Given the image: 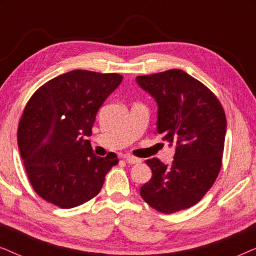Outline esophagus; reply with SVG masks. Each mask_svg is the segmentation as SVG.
Wrapping results in <instances>:
<instances>
[{
    "mask_svg": "<svg viewBox=\"0 0 256 256\" xmlns=\"http://www.w3.org/2000/svg\"><path fill=\"white\" fill-rule=\"evenodd\" d=\"M124 160L127 163H129V164H138V163H141V160L136 158V157H132V156H124Z\"/></svg>",
    "mask_w": 256,
    "mask_h": 256,
    "instance_id": "34e87169",
    "label": "esophagus"
}]
</instances>
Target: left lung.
Returning a JSON list of instances; mask_svg holds the SVG:
<instances>
[{
  "mask_svg": "<svg viewBox=\"0 0 256 256\" xmlns=\"http://www.w3.org/2000/svg\"><path fill=\"white\" fill-rule=\"evenodd\" d=\"M136 82L155 99L156 132L174 146V162L166 166L146 160L152 176L140 194L162 213L191 208L210 190L222 168L226 116L216 96L182 70L136 76Z\"/></svg>",
  "mask_w": 256,
  "mask_h": 256,
  "instance_id": "1",
  "label": "left lung"
}]
</instances>
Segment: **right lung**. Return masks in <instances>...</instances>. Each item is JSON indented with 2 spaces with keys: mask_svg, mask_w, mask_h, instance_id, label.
<instances>
[{
  "mask_svg": "<svg viewBox=\"0 0 256 256\" xmlns=\"http://www.w3.org/2000/svg\"><path fill=\"white\" fill-rule=\"evenodd\" d=\"M124 76L85 70L64 73L40 87L24 108L17 140L37 194L62 208L90 200L118 156L99 157L92 135L98 110Z\"/></svg>",
  "mask_w": 256,
  "mask_h": 256,
  "instance_id": "1",
  "label": "right lung"
}]
</instances>
